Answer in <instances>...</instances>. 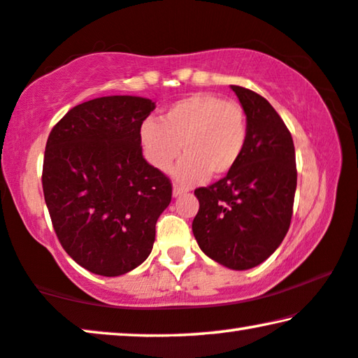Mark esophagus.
<instances>
[{"label": "esophagus", "instance_id": "esophagus-1", "mask_svg": "<svg viewBox=\"0 0 358 358\" xmlns=\"http://www.w3.org/2000/svg\"><path fill=\"white\" fill-rule=\"evenodd\" d=\"M186 193H188V189L183 188V186L173 185V197H180V196H183Z\"/></svg>", "mask_w": 358, "mask_h": 358}]
</instances>
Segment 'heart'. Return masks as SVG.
Here are the masks:
<instances>
[{
    "label": "heart",
    "instance_id": "heart-1",
    "mask_svg": "<svg viewBox=\"0 0 358 358\" xmlns=\"http://www.w3.org/2000/svg\"><path fill=\"white\" fill-rule=\"evenodd\" d=\"M149 165L167 172L173 169L180 183L194 185L207 177L218 178L236 167L248 140L246 115L234 101L210 93H194L165 109L159 122L146 119L138 133Z\"/></svg>",
    "mask_w": 358,
    "mask_h": 358
}]
</instances>
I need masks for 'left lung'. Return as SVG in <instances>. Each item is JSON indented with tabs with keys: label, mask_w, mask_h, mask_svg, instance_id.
Masks as SVG:
<instances>
[{
	"label": "left lung",
	"mask_w": 358,
	"mask_h": 358,
	"mask_svg": "<svg viewBox=\"0 0 358 358\" xmlns=\"http://www.w3.org/2000/svg\"><path fill=\"white\" fill-rule=\"evenodd\" d=\"M246 114L248 140L225 178L197 188L193 234L202 252L227 268L249 270L278 249L292 217L297 172L294 143L262 96L231 85Z\"/></svg>",
	"instance_id": "obj_1"
}]
</instances>
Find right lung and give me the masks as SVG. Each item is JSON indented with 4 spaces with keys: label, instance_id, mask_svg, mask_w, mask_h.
<instances>
[{
    "label": "right lung",
    "instance_id": "add662e5",
    "mask_svg": "<svg viewBox=\"0 0 358 358\" xmlns=\"http://www.w3.org/2000/svg\"><path fill=\"white\" fill-rule=\"evenodd\" d=\"M156 103L103 96L67 112L52 128L43 193L66 252L92 273L120 276L151 254L172 185L146 162L138 140Z\"/></svg>",
    "mask_w": 358,
    "mask_h": 358
}]
</instances>
